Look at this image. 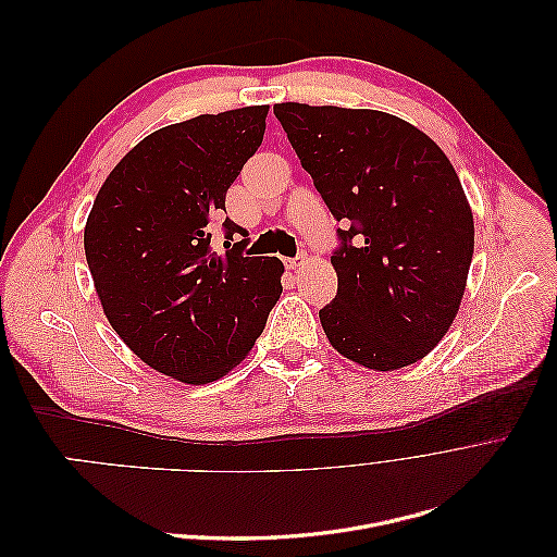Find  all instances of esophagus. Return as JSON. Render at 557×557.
Instances as JSON below:
<instances>
[{
    "label": "esophagus",
    "mask_w": 557,
    "mask_h": 557,
    "mask_svg": "<svg viewBox=\"0 0 557 557\" xmlns=\"http://www.w3.org/2000/svg\"><path fill=\"white\" fill-rule=\"evenodd\" d=\"M305 264H307V256H297V258L285 260V267H288V269H299V267H305Z\"/></svg>",
    "instance_id": "esophagus-1"
}]
</instances>
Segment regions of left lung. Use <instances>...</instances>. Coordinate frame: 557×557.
Listing matches in <instances>:
<instances>
[{
    "instance_id": "obj_1",
    "label": "left lung",
    "mask_w": 557,
    "mask_h": 557,
    "mask_svg": "<svg viewBox=\"0 0 557 557\" xmlns=\"http://www.w3.org/2000/svg\"><path fill=\"white\" fill-rule=\"evenodd\" d=\"M274 115L339 230V290L320 309L327 342L374 372L423 360L460 311L474 215L425 132L374 109L283 102Z\"/></svg>"
}]
</instances>
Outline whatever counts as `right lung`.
Returning a JSON list of instances; mask_svg holds the SVG:
<instances>
[{
  "mask_svg": "<svg viewBox=\"0 0 557 557\" xmlns=\"http://www.w3.org/2000/svg\"><path fill=\"white\" fill-rule=\"evenodd\" d=\"M269 107L201 113L148 134L99 188L83 248L104 315L125 346L174 381L237 367L281 297L283 262L218 256L211 218L264 137ZM227 237L244 232L230 218Z\"/></svg>",
  "mask_w": 557,
  "mask_h": 557,
  "instance_id": "obj_1",
  "label": "right lung"
}]
</instances>
